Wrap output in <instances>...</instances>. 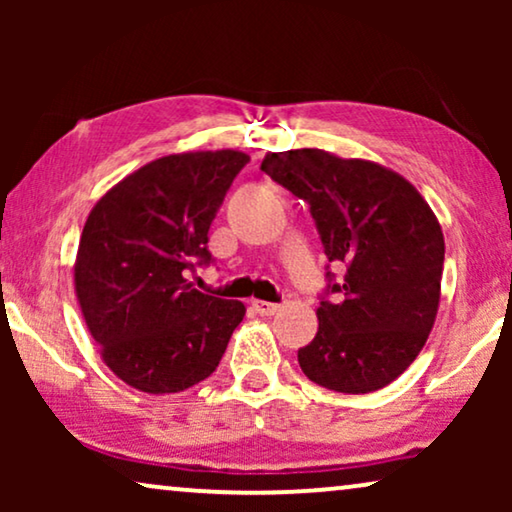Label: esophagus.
<instances>
[{
	"label": "esophagus",
	"instance_id": "1",
	"mask_svg": "<svg viewBox=\"0 0 512 512\" xmlns=\"http://www.w3.org/2000/svg\"><path fill=\"white\" fill-rule=\"evenodd\" d=\"M251 307L261 314V317H275V314L279 312V305L277 303H268V300H254L251 303Z\"/></svg>",
	"mask_w": 512,
	"mask_h": 512
}]
</instances>
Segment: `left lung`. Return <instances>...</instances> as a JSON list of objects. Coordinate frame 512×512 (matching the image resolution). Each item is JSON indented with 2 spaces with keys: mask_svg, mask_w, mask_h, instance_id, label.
<instances>
[{
  "mask_svg": "<svg viewBox=\"0 0 512 512\" xmlns=\"http://www.w3.org/2000/svg\"><path fill=\"white\" fill-rule=\"evenodd\" d=\"M261 170L310 202L328 261L347 265L338 300L298 349L314 384L340 394L387 387L417 359L440 305L445 240L422 193L401 174L324 149L265 153Z\"/></svg>",
  "mask_w": 512,
  "mask_h": 512,
  "instance_id": "obj_1",
  "label": "left lung"
}]
</instances>
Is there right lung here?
Instances as JSON below:
<instances>
[{
    "mask_svg": "<svg viewBox=\"0 0 512 512\" xmlns=\"http://www.w3.org/2000/svg\"><path fill=\"white\" fill-rule=\"evenodd\" d=\"M242 151H186L151 160L111 186L83 226L74 291L102 361L144 394H177L209 377L247 307L186 279L209 263L207 230Z\"/></svg>",
    "mask_w": 512,
    "mask_h": 512,
    "instance_id": "add662e5",
    "label": "right lung"
}]
</instances>
